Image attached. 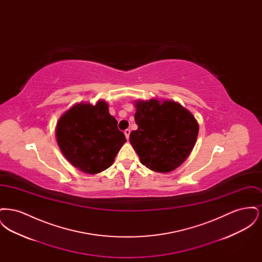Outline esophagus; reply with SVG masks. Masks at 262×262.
<instances>
[{"label": "esophagus", "mask_w": 262, "mask_h": 262, "mask_svg": "<svg viewBox=\"0 0 262 262\" xmlns=\"http://www.w3.org/2000/svg\"><path fill=\"white\" fill-rule=\"evenodd\" d=\"M124 133H125V137H126V139H128V137H129V134H130V129H128V128H126V129H125V132H124Z\"/></svg>", "instance_id": "34e87169"}]
</instances>
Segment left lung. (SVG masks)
Instances as JSON below:
<instances>
[{
    "label": "left lung",
    "mask_w": 262,
    "mask_h": 262,
    "mask_svg": "<svg viewBox=\"0 0 262 262\" xmlns=\"http://www.w3.org/2000/svg\"><path fill=\"white\" fill-rule=\"evenodd\" d=\"M137 130L129 142L140 163L150 170L168 173L184 162L193 148L199 124L192 114L174 101H137Z\"/></svg>",
    "instance_id": "1"
}]
</instances>
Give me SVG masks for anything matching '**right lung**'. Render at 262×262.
<instances>
[{
  "label": "right lung",
  "mask_w": 262,
  "mask_h": 262,
  "mask_svg": "<svg viewBox=\"0 0 262 262\" xmlns=\"http://www.w3.org/2000/svg\"><path fill=\"white\" fill-rule=\"evenodd\" d=\"M56 137L69 162L91 174L109 168L126 141L105 101L75 105L60 118Z\"/></svg>",
  "instance_id": "add662e5"
}]
</instances>
